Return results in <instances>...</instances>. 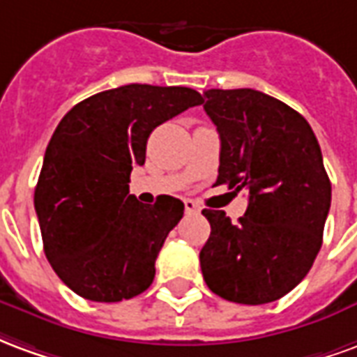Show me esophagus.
I'll use <instances>...</instances> for the list:
<instances>
[{"instance_id":"1","label":"esophagus","mask_w":357,"mask_h":357,"mask_svg":"<svg viewBox=\"0 0 357 357\" xmlns=\"http://www.w3.org/2000/svg\"><path fill=\"white\" fill-rule=\"evenodd\" d=\"M183 204H185L187 214H197V212H201V206H199L195 201H191V199H185Z\"/></svg>"}]
</instances>
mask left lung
<instances>
[{
  "label": "left lung",
  "instance_id": "left-lung-1",
  "mask_svg": "<svg viewBox=\"0 0 357 357\" xmlns=\"http://www.w3.org/2000/svg\"><path fill=\"white\" fill-rule=\"evenodd\" d=\"M202 105L222 141L216 185L248 191L239 224L202 210V277L229 302L268 304L306 277L321 248L331 208L321 149L306 118L262 91L208 89Z\"/></svg>",
  "mask_w": 357,
  "mask_h": 357
}]
</instances>
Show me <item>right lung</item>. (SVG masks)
<instances>
[{
    "label": "right lung",
    "mask_w": 357,
    "mask_h": 357,
    "mask_svg": "<svg viewBox=\"0 0 357 357\" xmlns=\"http://www.w3.org/2000/svg\"><path fill=\"white\" fill-rule=\"evenodd\" d=\"M201 102L191 88L130 84L91 95L59 122L34 206L51 268L82 298L120 302L151 287L183 202L160 195L141 204L130 195V174L145 164L156 126Z\"/></svg>",
    "instance_id": "1"
}]
</instances>
